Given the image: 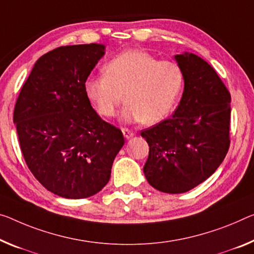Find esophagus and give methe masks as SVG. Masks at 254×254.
<instances>
[{"label": "esophagus", "instance_id": "34e87169", "mask_svg": "<svg viewBox=\"0 0 254 254\" xmlns=\"http://www.w3.org/2000/svg\"><path fill=\"white\" fill-rule=\"evenodd\" d=\"M123 134H124V137L126 138V139H129V138H131L132 136H134L135 134H134V131H131L130 129H128V128H123Z\"/></svg>", "mask_w": 254, "mask_h": 254}]
</instances>
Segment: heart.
<instances>
[{
    "mask_svg": "<svg viewBox=\"0 0 254 254\" xmlns=\"http://www.w3.org/2000/svg\"><path fill=\"white\" fill-rule=\"evenodd\" d=\"M183 87L184 73L176 62L129 50L108 61L104 73L88 77L85 94L101 116L112 118L125 93L124 122L155 125L171 114Z\"/></svg>",
    "mask_w": 254,
    "mask_h": 254,
    "instance_id": "1",
    "label": "heart"
}]
</instances>
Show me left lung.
<instances>
[{
  "mask_svg": "<svg viewBox=\"0 0 254 254\" xmlns=\"http://www.w3.org/2000/svg\"><path fill=\"white\" fill-rule=\"evenodd\" d=\"M184 92L171 118L140 132L150 146L143 171L160 192L194 189L220 166L229 149L231 94L208 62L193 53L176 54Z\"/></svg>",
  "mask_w": 254,
  "mask_h": 254,
  "instance_id": "left-lung-1",
  "label": "left lung"
}]
</instances>
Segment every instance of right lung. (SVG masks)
I'll list each match as a JSON object with an SVG mask.
<instances>
[{
  "mask_svg": "<svg viewBox=\"0 0 254 254\" xmlns=\"http://www.w3.org/2000/svg\"><path fill=\"white\" fill-rule=\"evenodd\" d=\"M103 44L68 45L34 64L15 102L13 123L29 170L59 196L85 198L108 184L125 144L85 94V81L104 56Z\"/></svg>",
  "mask_w": 254,
  "mask_h": 254,
  "instance_id": "obj_1",
  "label": "right lung"
}]
</instances>
